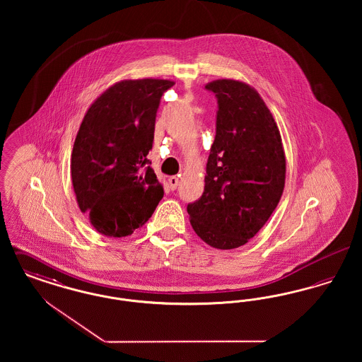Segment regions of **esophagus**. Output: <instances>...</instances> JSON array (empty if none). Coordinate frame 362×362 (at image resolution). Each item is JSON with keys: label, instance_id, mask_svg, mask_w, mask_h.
<instances>
[{"label": "esophagus", "instance_id": "1", "mask_svg": "<svg viewBox=\"0 0 362 362\" xmlns=\"http://www.w3.org/2000/svg\"><path fill=\"white\" fill-rule=\"evenodd\" d=\"M168 185H170L171 189H176V187H177V185H179V177H176V176H171V177H168Z\"/></svg>", "mask_w": 362, "mask_h": 362}]
</instances>
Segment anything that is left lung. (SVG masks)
<instances>
[{
	"instance_id": "left-lung-1",
	"label": "left lung",
	"mask_w": 362,
	"mask_h": 362,
	"mask_svg": "<svg viewBox=\"0 0 362 362\" xmlns=\"http://www.w3.org/2000/svg\"><path fill=\"white\" fill-rule=\"evenodd\" d=\"M218 99L205 191L187 206L194 232L213 248L252 239L282 197L286 157L279 129L258 90L233 78L207 83Z\"/></svg>"
}]
</instances>
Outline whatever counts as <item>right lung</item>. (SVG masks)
<instances>
[{"label": "right lung", "instance_id": "obj_1", "mask_svg": "<svg viewBox=\"0 0 362 362\" xmlns=\"http://www.w3.org/2000/svg\"><path fill=\"white\" fill-rule=\"evenodd\" d=\"M173 80H122L86 110L74 139L70 173L78 207L107 238H124L145 224L164 195L146 156L156 112Z\"/></svg>", "mask_w": 362, "mask_h": 362}]
</instances>
